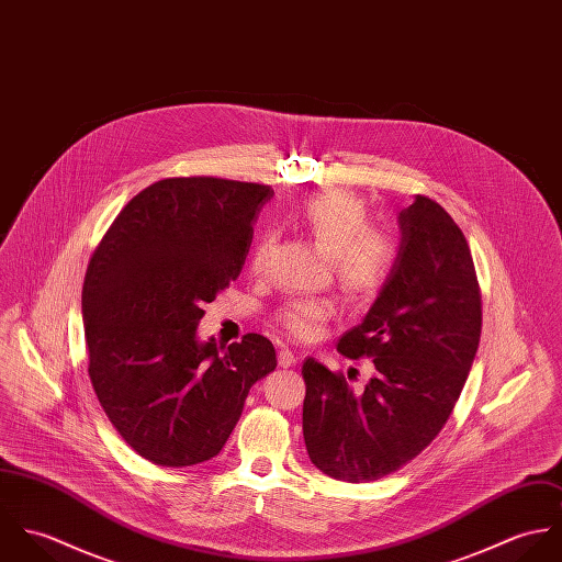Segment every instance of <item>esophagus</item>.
Masks as SVG:
<instances>
[{"mask_svg":"<svg viewBox=\"0 0 562 562\" xmlns=\"http://www.w3.org/2000/svg\"><path fill=\"white\" fill-rule=\"evenodd\" d=\"M299 361V357L292 352V350H288V348H281L279 350V366L281 368H290V366H294Z\"/></svg>","mask_w":562,"mask_h":562,"instance_id":"1","label":"esophagus"}]
</instances>
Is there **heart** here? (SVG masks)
<instances>
[{
  "label": "heart",
  "instance_id": "obj_1",
  "mask_svg": "<svg viewBox=\"0 0 562 562\" xmlns=\"http://www.w3.org/2000/svg\"><path fill=\"white\" fill-rule=\"evenodd\" d=\"M290 221L328 252L333 274L348 299L368 301L381 292L396 261V244L381 227L368 225V205L359 194L341 188L322 190L305 196ZM270 246V236H261L252 246L250 272L259 274L266 268ZM333 314L330 299H294L279 307L274 321L288 337L310 341Z\"/></svg>",
  "mask_w": 562,
  "mask_h": 562
}]
</instances>
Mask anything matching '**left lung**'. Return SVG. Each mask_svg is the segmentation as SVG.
I'll return each mask as SVG.
<instances>
[{"label": "left lung", "mask_w": 562, "mask_h": 562, "mask_svg": "<svg viewBox=\"0 0 562 562\" xmlns=\"http://www.w3.org/2000/svg\"><path fill=\"white\" fill-rule=\"evenodd\" d=\"M396 263L363 322L341 335L348 359H372L361 390L318 361L303 363V437L312 463L335 481H379L439 435L474 363L481 285L452 216L417 194L398 216Z\"/></svg>", "instance_id": "8db88e82"}]
</instances>
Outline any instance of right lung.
I'll return each instance as SVG.
<instances>
[{"label": "right lung", "instance_id": "obj_1", "mask_svg": "<svg viewBox=\"0 0 562 562\" xmlns=\"http://www.w3.org/2000/svg\"><path fill=\"white\" fill-rule=\"evenodd\" d=\"M272 188L168 177L138 192L94 248L81 288L88 376L125 443L161 468L216 457L248 390L277 368L270 339L196 341L203 305L238 279Z\"/></svg>", "mask_w": 562, "mask_h": 562}]
</instances>
